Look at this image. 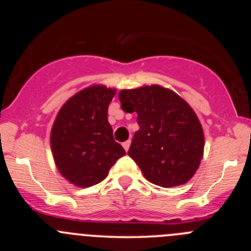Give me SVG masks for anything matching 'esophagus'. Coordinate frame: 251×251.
Segmentation results:
<instances>
[{"label":"esophagus","instance_id":"obj_1","mask_svg":"<svg viewBox=\"0 0 251 251\" xmlns=\"http://www.w3.org/2000/svg\"><path fill=\"white\" fill-rule=\"evenodd\" d=\"M130 144H131V141H130V140L126 141V142H124V143H123L124 149H125L126 151H128V148H130Z\"/></svg>","mask_w":251,"mask_h":251}]
</instances>
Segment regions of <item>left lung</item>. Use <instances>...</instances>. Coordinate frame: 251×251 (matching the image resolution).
Returning a JSON list of instances; mask_svg holds the SVG:
<instances>
[{"instance_id":"8db88e82","label":"left lung","mask_w":251,"mask_h":251,"mask_svg":"<svg viewBox=\"0 0 251 251\" xmlns=\"http://www.w3.org/2000/svg\"><path fill=\"white\" fill-rule=\"evenodd\" d=\"M121 108L137 113L140 130L128 155L143 176L158 186L176 187L193 177L204 151V132L191 105L159 85L119 92Z\"/></svg>"}]
</instances>
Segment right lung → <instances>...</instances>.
Wrapping results in <instances>:
<instances>
[{
    "label": "right lung",
    "mask_w": 251,
    "mask_h": 251,
    "mask_svg": "<svg viewBox=\"0 0 251 251\" xmlns=\"http://www.w3.org/2000/svg\"><path fill=\"white\" fill-rule=\"evenodd\" d=\"M115 88L93 85L77 92L58 111L50 131V148L60 175L80 188L95 186L125 155L114 141L108 107Z\"/></svg>",
    "instance_id": "right-lung-1"
}]
</instances>
